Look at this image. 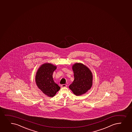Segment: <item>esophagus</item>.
I'll list each match as a JSON object with an SVG mask.
<instances>
[{
  "label": "esophagus",
  "mask_w": 132,
  "mask_h": 132,
  "mask_svg": "<svg viewBox=\"0 0 132 132\" xmlns=\"http://www.w3.org/2000/svg\"><path fill=\"white\" fill-rule=\"evenodd\" d=\"M67 86V85H65V84L61 85V88H64V87H66Z\"/></svg>",
  "instance_id": "esophagus-1"
}]
</instances>
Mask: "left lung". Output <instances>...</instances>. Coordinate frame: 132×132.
<instances>
[{
  "label": "left lung",
  "instance_id": "left-lung-1",
  "mask_svg": "<svg viewBox=\"0 0 132 132\" xmlns=\"http://www.w3.org/2000/svg\"><path fill=\"white\" fill-rule=\"evenodd\" d=\"M74 80L69 88L77 96H81L91 89L93 85V75L86 65L76 63L72 66Z\"/></svg>",
  "mask_w": 132,
  "mask_h": 132
}]
</instances>
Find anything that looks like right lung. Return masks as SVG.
Segmentation results:
<instances>
[{
	"label": "right lung",
	"instance_id": "1",
	"mask_svg": "<svg viewBox=\"0 0 132 132\" xmlns=\"http://www.w3.org/2000/svg\"><path fill=\"white\" fill-rule=\"evenodd\" d=\"M57 67L49 63L43 64L36 73L35 81L38 88L44 94L52 97L60 89L59 85L55 83L52 75Z\"/></svg>",
	"mask_w": 132,
	"mask_h": 132
}]
</instances>
